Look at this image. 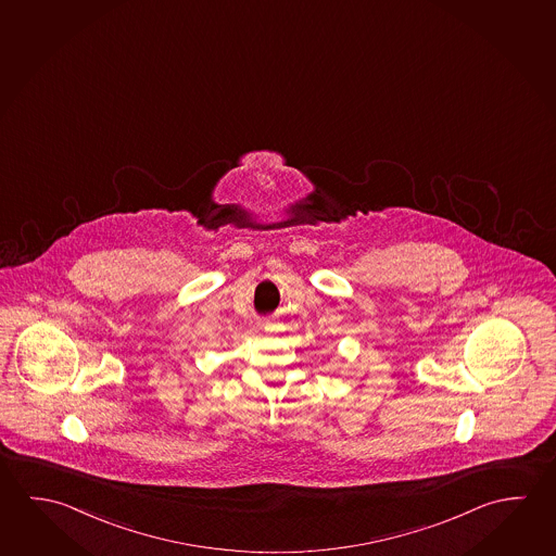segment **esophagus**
Listing matches in <instances>:
<instances>
[{
    "instance_id": "34e87169",
    "label": "esophagus",
    "mask_w": 556,
    "mask_h": 556,
    "mask_svg": "<svg viewBox=\"0 0 556 556\" xmlns=\"http://www.w3.org/2000/svg\"><path fill=\"white\" fill-rule=\"evenodd\" d=\"M265 331H269V333H274V331H275L274 324H265Z\"/></svg>"
}]
</instances>
